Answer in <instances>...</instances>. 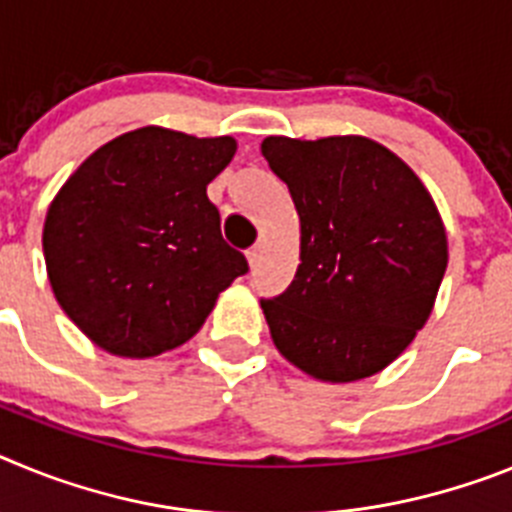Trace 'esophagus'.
<instances>
[{
  "instance_id": "1",
  "label": "esophagus",
  "mask_w": 512,
  "mask_h": 512,
  "mask_svg": "<svg viewBox=\"0 0 512 512\" xmlns=\"http://www.w3.org/2000/svg\"><path fill=\"white\" fill-rule=\"evenodd\" d=\"M261 253H264V246H261V243H256V246H251L246 251V259H248V264L251 266H256L261 261Z\"/></svg>"
}]
</instances>
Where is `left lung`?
<instances>
[{
    "label": "left lung",
    "instance_id": "8db88e82",
    "mask_svg": "<svg viewBox=\"0 0 512 512\" xmlns=\"http://www.w3.org/2000/svg\"><path fill=\"white\" fill-rule=\"evenodd\" d=\"M261 153L300 215V266L261 300L279 354L320 382L390 366L431 318L449 241L431 192L364 135H269Z\"/></svg>",
    "mask_w": 512,
    "mask_h": 512
}]
</instances>
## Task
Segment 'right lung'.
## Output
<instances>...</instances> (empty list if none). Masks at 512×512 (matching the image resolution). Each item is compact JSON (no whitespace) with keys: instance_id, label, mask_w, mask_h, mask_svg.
I'll list each match as a JSON object with an SVG mask.
<instances>
[{"instance_id":"obj_1","label":"right lung","mask_w":512,"mask_h":512,"mask_svg":"<svg viewBox=\"0 0 512 512\" xmlns=\"http://www.w3.org/2000/svg\"><path fill=\"white\" fill-rule=\"evenodd\" d=\"M235 148L230 135L146 125L97 148L53 197L43 225L53 295L107 354L151 359L182 346L248 271L207 200Z\"/></svg>"}]
</instances>
